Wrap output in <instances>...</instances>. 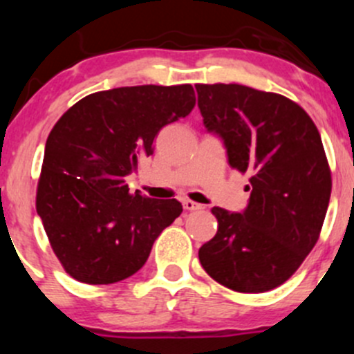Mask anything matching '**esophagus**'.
Segmentation results:
<instances>
[{
    "mask_svg": "<svg viewBox=\"0 0 354 354\" xmlns=\"http://www.w3.org/2000/svg\"><path fill=\"white\" fill-rule=\"evenodd\" d=\"M183 207H185V210H190V212L203 209V205H200V203L194 202V200H190V198H183Z\"/></svg>",
    "mask_w": 354,
    "mask_h": 354,
    "instance_id": "esophagus-1",
    "label": "esophagus"
}]
</instances>
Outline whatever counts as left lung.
<instances>
[{
  "label": "left lung",
  "mask_w": 354,
  "mask_h": 354,
  "mask_svg": "<svg viewBox=\"0 0 354 354\" xmlns=\"http://www.w3.org/2000/svg\"><path fill=\"white\" fill-rule=\"evenodd\" d=\"M207 131L230 166L252 174L243 212L214 207L216 236L200 246L205 272L238 292L281 286L319 240L332 180L312 118L291 99L238 84H198Z\"/></svg>",
  "instance_id": "left-lung-1"
}]
</instances>
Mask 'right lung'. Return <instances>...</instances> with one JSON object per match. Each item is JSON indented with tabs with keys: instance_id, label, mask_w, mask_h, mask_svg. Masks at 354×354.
I'll return each mask as SVG.
<instances>
[{
	"instance_id": "right-lung-1",
	"label": "right lung",
	"mask_w": 354,
	"mask_h": 354,
	"mask_svg": "<svg viewBox=\"0 0 354 354\" xmlns=\"http://www.w3.org/2000/svg\"><path fill=\"white\" fill-rule=\"evenodd\" d=\"M194 106L190 84L120 87L80 99L53 127L35 207L73 279L113 284L133 276L164 227L183 212L176 198L130 194L124 178L154 152L160 128Z\"/></svg>"
}]
</instances>
